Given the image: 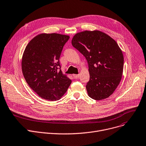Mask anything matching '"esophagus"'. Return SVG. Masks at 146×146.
I'll use <instances>...</instances> for the list:
<instances>
[{
	"label": "esophagus",
	"instance_id": "esophagus-1",
	"mask_svg": "<svg viewBox=\"0 0 146 146\" xmlns=\"http://www.w3.org/2000/svg\"><path fill=\"white\" fill-rule=\"evenodd\" d=\"M73 76L74 77V78L76 79H77L78 78H79V76H80V74H73Z\"/></svg>",
	"mask_w": 146,
	"mask_h": 146
}]
</instances>
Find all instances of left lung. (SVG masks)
Here are the masks:
<instances>
[{
  "label": "left lung",
  "instance_id": "8db88e82",
  "mask_svg": "<svg viewBox=\"0 0 146 146\" xmlns=\"http://www.w3.org/2000/svg\"><path fill=\"white\" fill-rule=\"evenodd\" d=\"M72 44L88 64V96L96 100L108 98L120 83L123 74V55L116 42L107 34L94 30L77 33Z\"/></svg>",
  "mask_w": 146,
  "mask_h": 146
}]
</instances>
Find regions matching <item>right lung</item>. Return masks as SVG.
<instances>
[{"instance_id": "1", "label": "right lung", "mask_w": 146, "mask_h": 146, "mask_svg": "<svg viewBox=\"0 0 146 146\" xmlns=\"http://www.w3.org/2000/svg\"><path fill=\"white\" fill-rule=\"evenodd\" d=\"M69 38L42 33L33 38L25 47L21 61L23 76L30 87L43 99L60 100L72 83L62 73L59 62L63 46Z\"/></svg>"}]
</instances>
